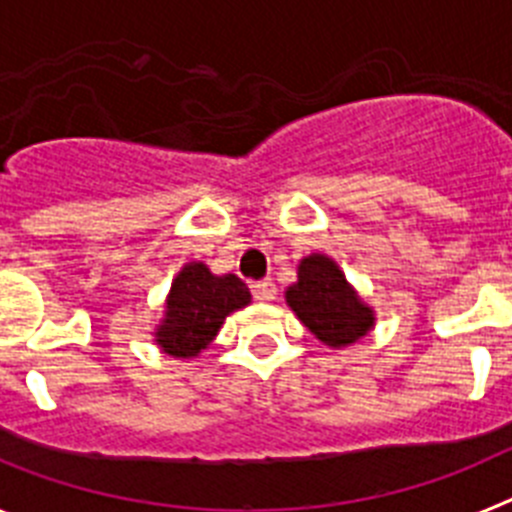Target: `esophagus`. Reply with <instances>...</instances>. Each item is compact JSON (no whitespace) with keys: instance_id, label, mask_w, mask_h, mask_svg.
Instances as JSON below:
<instances>
[{"instance_id":"obj_1","label":"esophagus","mask_w":512,"mask_h":512,"mask_svg":"<svg viewBox=\"0 0 512 512\" xmlns=\"http://www.w3.org/2000/svg\"><path fill=\"white\" fill-rule=\"evenodd\" d=\"M274 295H277V287H274V282H271V279H261V282L253 284V297H256V300L269 302V300H274Z\"/></svg>"}]
</instances>
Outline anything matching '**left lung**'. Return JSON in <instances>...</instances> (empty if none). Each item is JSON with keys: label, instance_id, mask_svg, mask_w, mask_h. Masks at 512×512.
Masks as SVG:
<instances>
[{"label": "left lung", "instance_id": "obj_1", "mask_svg": "<svg viewBox=\"0 0 512 512\" xmlns=\"http://www.w3.org/2000/svg\"><path fill=\"white\" fill-rule=\"evenodd\" d=\"M289 307L328 346H348L372 328V310L354 295L346 277L328 256L312 253L297 269V284L287 289Z\"/></svg>", "mask_w": 512, "mask_h": 512}]
</instances>
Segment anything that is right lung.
<instances>
[{"mask_svg": "<svg viewBox=\"0 0 512 512\" xmlns=\"http://www.w3.org/2000/svg\"><path fill=\"white\" fill-rule=\"evenodd\" d=\"M251 302V292L235 274L215 277L205 264H187L171 284L166 320L156 341L166 354L197 356L223 325L230 312Z\"/></svg>", "mask_w": 512, "mask_h": 512, "instance_id": "right-lung-1", "label": "right lung"}]
</instances>
